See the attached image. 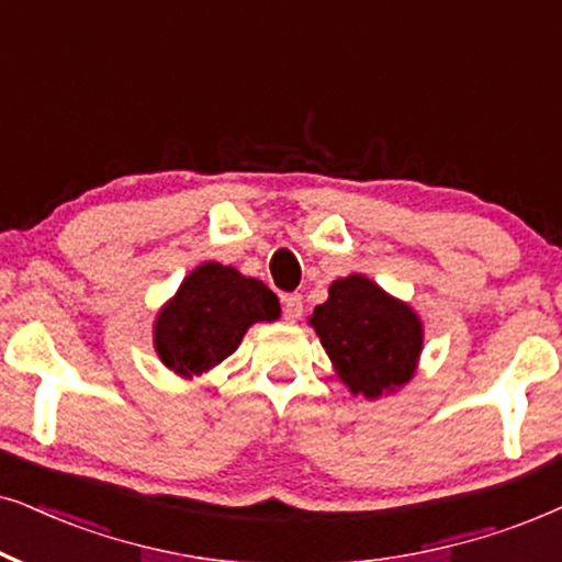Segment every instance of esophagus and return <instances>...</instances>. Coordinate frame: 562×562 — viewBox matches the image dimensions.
<instances>
[{
  "label": "esophagus",
  "mask_w": 562,
  "mask_h": 562,
  "mask_svg": "<svg viewBox=\"0 0 562 562\" xmlns=\"http://www.w3.org/2000/svg\"><path fill=\"white\" fill-rule=\"evenodd\" d=\"M282 311H285V321L295 324L303 316V297L301 295H285L282 297Z\"/></svg>",
  "instance_id": "1"
}]
</instances>
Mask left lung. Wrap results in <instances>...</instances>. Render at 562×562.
I'll return each instance as SVG.
<instances>
[{"instance_id": "1", "label": "left lung", "mask_w": 562, "mask_h": 562, "mask_svg": "<svg viewBox=\"0 0 562 562\" xmlns=\"http://www.w3.org/2000/svg\"><path fill=\"white\" fill-rule=\"evenodd\" d=\"M351 395L378 401L416 375L424 324L406 301L364 274L339 277L308 318Z\"/></svg>"}]
</instances>
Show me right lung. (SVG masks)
<instances>
[{
  "mask_svg": "<svg viewBox=\"0 0 562 562\" xmlns=\"http://www.w3.org/2000/svg\"><path fill=\"white\" fill-rule=\"evenodd\" d=\"M280 301L257 277L203 261L154 321V349L179 378H200L234 355L254 324L280 318Z\"/></svg>",
  "mask_w": 562,
  "mask_h": 562,
  "instance_id": "add662e5",
  "label": "right lung"
}]
</instances>
